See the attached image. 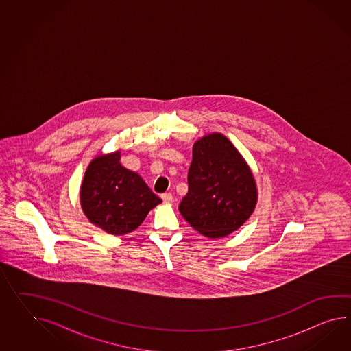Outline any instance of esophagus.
<instances>
[{
  "label": "esophagus",
  "instance_id": "34e87169",
  "mask_svg": "<svg viewBox=\"0 0 351 351\" xmlns=\"http://www.w3.org/2000/svg\"><path fill=\"white\" fill-rule=\"evenodd\" d=\"M161 197H162V200L165 202V203H171L172 202L171 193H163L162 195H161Z\"/></svg>",
  "mask_w": 351,
  "mask_h": 351
}]
</instances>
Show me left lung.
<instances>
[{
	"instance_id": "obj_1",
	"label": "left lung",
	"mask_w": 351,
	"mask_h": 351,
	"mask_svg": "<svg viewBox=\"0 0 351 351\" xmlns=\"http://www.w3.org/2000/svg\"><path fill=\"white\" fill-rule=\"evenodd\" d=\"M188 184L180 213L209 239L239 230L256 206L254 175L237 148L221 133L204 136L193 145Z\"/></svg>"
}]
</instances>
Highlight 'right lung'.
<instances>
[{
	"mask_svg": "<svg viewBox=\"0 0 351 351\" xmlns=\"http://www.w3.org/2000/svg\"><path fill=\"white\" fill-rule=\"evenodd\" d=\"M80 202L87 219L106 233L134 231L162 200L137 172L120 163V151L94 158L84 176Z\"/></svg>",
	"mask_w": 351,
	"mask_h": 351,
	"instance_id": "right-lung-1",
	"label": "right lung"
}]
</instances>
